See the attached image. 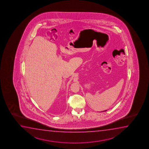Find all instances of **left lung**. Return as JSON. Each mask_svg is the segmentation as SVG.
I'll list each match as a JSON object with an SVG mask.
<instances>
[{
    "label": "left lung",
    "mask_w": 149,
    "mask_h": 149,
    "mask_svg": "<svg viewBox=\"0 0 149 149\" xmlns=\"http://www.w3.org/2000/svg\"><path fill=\"white\" fill-rule=\"evenodd\" d=\"M105 111H107V110H105Z\"/></svg>",
    "instance_id": "8db88e82"
}]
</instances>
